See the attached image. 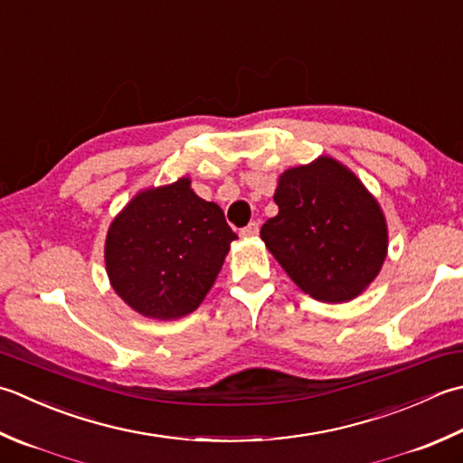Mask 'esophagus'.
I'll use <instances>...</instances> for the list:
<instances>
[{"mask_svg": "<svg viewBox=\"0 0 463 463\" xmlns=\"http://www.w3.org/2000/svg\"><path fill=\"white\" fill-rule=\"evenodd\" d=\"M257 234H259V224L257 222H250V224L244 226V229H241V237H244V239L257 237Z\"/></svg>", "mask_w": 463, "mask_h": 463, "instance_id": "esophagus-1", "label": "esophagus"}]
</instances>
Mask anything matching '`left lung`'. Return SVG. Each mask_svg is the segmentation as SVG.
Masks as SVG:
<instances>
[{
	"mask_svg": "<svg viewBox=\"0 0 463 463\" xmlns=\"http://www.w3.org/2000/svg\"><path fill=\"white\" fill-rule=\"evenodd\" d=\"M275 203L279 214L262 224L260 239L307 295L343 303L377 277L387 255L383 213L337 160L287 170Z\"/></svg>",
	"mask_w": 463,
	"mask_h": 463,
	"instance_id": "obj_1",
	"label": "left lung"
}]
</instances>
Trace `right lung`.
I'll list each match as a JSON object with an SVG mask.
<instances>
[{
    "instance_id": "right-lung-1",
    "label": "right lung",
    "mask_w": 463,
    "mask_h": 463,
    "mask_svg": "<svg viewBox=\"0 0 463 463\" xmlns=\"http://www.w3.org/2000/svg\"><path fill=\"white\" fill-rule=\"evenodd\" d=\"M234 239L221 206L180 178L140 193L116 216L106 237L108 277L134 311L178 319L203 303Z\"/></svg>"
}]
</instances>
